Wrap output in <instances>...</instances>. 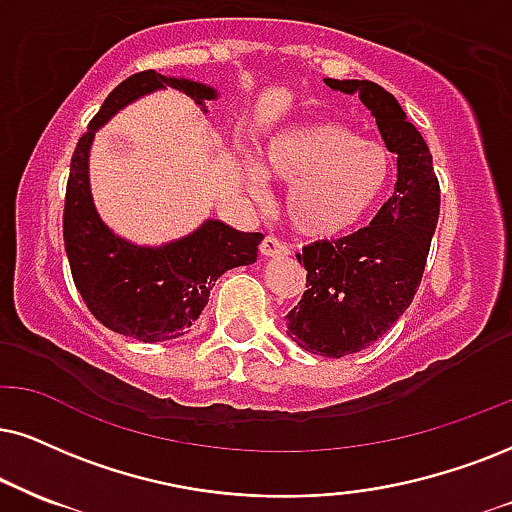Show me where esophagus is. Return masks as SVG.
Segmentation results:
<instances>
[{"label":"esophagus","instance_id":"1","mask_svg":"<svg viewBox=\"0 0 512 512\" xmlns=\"http://www.w3.org/2000/svg\"><path fill=\"white\" fill-rule=\"evenodd\" d=\"M261 254L266 256V258L287 256L289 254V246L285 242H280V239H277V237L268 235V237H263V242H261Z\"/></svg>","mask_w":512,"mask_h":512}]
</instances>
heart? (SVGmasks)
Returning <instances> with one entry per match:
<instances>
[{
  "mask_svg": "<svg viewBox=\"0 0 512 512\" xmlns=\"http://www.w3.org/2000/svg\"><path fill=\"white\" fill-rule=\"evenodd\" d=\"M389 149L339 121L296 125L266 144L261 170L289 185V225L311 239L351 232L382 199L391 175ZM251 185L261 180L251 170Z\"/></svg>",
  "mask_w": 512,
  "mask_h": 512,
  "instance_id": "heart-1",
  "label": "heart"
}]
</instances>
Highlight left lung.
Returning a JSON list of instances; mask_svg holds the SVG:
<instances>
[{"mask_svg":"<svg viewBox=\"0 0 512 512\" xmlns=\"http://www.w3.org/2000/svg\"><path fill=\"white\" fill-rule=\"evenodd\" d=\"M325 85L358 94L396 154L394 194L370 225L296 254L308 289L287 313V334L301 349L342 358L377 342L410 306L437 230L441 194L430 149L394 94L370 80L325 78Z\"/></svg>","mask_w":512,"mask_h":512,"instance_id":"left-lung-1","label":"left lung"}]
</instances>
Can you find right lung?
Wrapping results in <instances>:
<instances>
[{
	"mask_svg": "<svg viewBox=\"0 0 512 512\" xmlns=\"http://www.w3.org/2000/svg\"><path fill=\"white\" fill-rule=\"evenodd\" d=\"M175 87L204 106L213 87L156 71L130 75L104 99L73 151L63 204V244L75 287L90 313L109 330L140 342H168L192 327L225 270L256 261L261 232L206 220L192 235L163 246H135L116 237L92 204L87 159L94 132L144 94ZM206 111V109H204Z\"/></svg>",
	"mask_w": 512,
	"mask_h": 512,
	"instance_id": "obj_1",
	"label": "right lung"
}]
</instances>
